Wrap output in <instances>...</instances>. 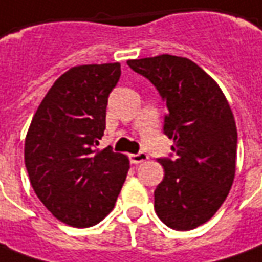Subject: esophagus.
Wrapping results in <instances>:
<instances>
[{"label": "esophagus", "instance_id": "1", "mask_svg": "<svg viewBox=\"0 0 262 262\" xmlns=\"http://www.w3.org/2000/svg\"><path fill=\"white\" fill-rule=\"evenodd\" d=\"M148 160V155L145 152H138V154H131L129 155V161L131 164H140V162H144Z\"/></svg>", "mask_w": 262, "mask_h": 262}]
</instances>
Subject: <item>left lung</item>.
Here are the masks:
<instances>
[{"label": "left lung", "mask_w": 262, "mask_h": 262, "mask_svg": "<svg viewBox=\"0 0 262 262\" xmlns=\"http://www.w3.org/2000/svg\"><path fill=\"white\" fill-rule=\"evenodd\" d=\"M127 64L157 88L168 110L164 134L174 140V157L158 158L165 174L154 191L155 212L172 230H194L223 205L235 176L237 127L228 101L188 58L162 54Z\"/></svg>", "instance_id": "left-lung-1"}]
</instances>
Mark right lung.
Returning <instances> with one entry per match:
<instances>
[{
	"mask_svg": "<svg viewBox=\"0 0 262 262\" xmlns=\"http://www.w3.org/2000/svg\"><path fill=\"white\" fill-rule=\"evenodd\" d=\"M121 66L68 70L41 101L25 138V167L35 194L54 217L77 228L98 224L114 208L129 161L111 147L97 149L108 95Z\"/></svg>",
	"mask_w": 262,
	"mask_h": 262,
	"instance_id": "obj_1",
	"label": "right lung"
}]
</instances>
